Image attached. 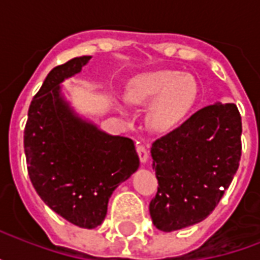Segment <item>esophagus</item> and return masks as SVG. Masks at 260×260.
<instances>
[{
	"label": "esophagus",
	"mask_w": 260,
	"mask_h": 260,
	"mask_svg": "<svg viewBox=\"0 0 260 260\" xmlns=\"http://www.w3.org/2000/svg\"><path fill=\"white\" fill-rule=\"evenodd\" d=\"M136 152H138V156H139V160L142 163H146L147 158H149V152H147V147L141 143V142H136Z\"/></svg>",
	"instance_id": "1"
}]
</instances>
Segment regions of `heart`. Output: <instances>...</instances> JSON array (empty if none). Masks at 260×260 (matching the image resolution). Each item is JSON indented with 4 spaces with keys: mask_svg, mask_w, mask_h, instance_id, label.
<instances>
[{
    "mask_svg": "<svg viewBox=\"0 0 260 260\" xmlns=\"http://www.w3.org/2000/svg\"><path fill=\"white\" fill-rule=\"evenodd\" d=\"M128 100L150 104L147 119L153 129L171 131L185 119L198 100V85L177 71H157L132 80Z\"/></svg>",
    "mask_w": 260,
    "mask_h": 260,
    "instance_id": "1",
    "label": "heart"
}]
</instances>
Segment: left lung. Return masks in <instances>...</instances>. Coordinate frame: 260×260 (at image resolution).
Instances as JSON below:
<instances>
[{"label":"left lung","instance_id":"left-lung-1","mask_svg":"<svg viewBox=\"0 0 260 260\" xmlns=\"http://www.w3.org/2000/svg\"><path fill=\"white\" fill-rule=\"evenodd\" d=\"M241 134L237 106L216 103L153 143L158 188L149 212L156 229L181 230L214 210L240 166Z\"/></svg>","mask_w":260,"mask_h":260}]
</instances>
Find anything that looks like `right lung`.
<instances>
[{
    "label": "right lung",
    "mask_w": 260,
    "mask_h": 260,
    "mask_svg": "<svg viewBox=\"0 0 260 260\" xmlns=\"http://www.w3.org/2000/svg\"><path fill=\"white\" fill-rule=\"evenodd\" d=\"M90 57H76L50 71L27 113V173L50 209L82 229L103 223L114 189L139 167L134 141L111 136L78 118L62 100L59 83Z\"/></svg>",
    "instance_id": "obj_1"
}]
</instances>
